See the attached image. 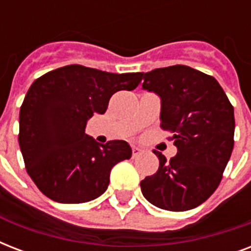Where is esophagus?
I'll use <instances>...</instances> for the list:
<instances>
[{"label": "esophagus", "instance_id": "obj_1", "mask_svg": "<svg viewBox=\"0 0 251 251\" xmlns=\"http://www.w3.org/2000/svg\"><path fill=\"white\" fill-rule=\"evenodd\" d=\"M142 151L141 149H138V147H133V157H138L139 155H142Z\"/></svg>", "mask_w": 251, "mask_h": 251}]
</instances>
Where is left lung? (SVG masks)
Instances as JSON below:
<instances>
[{
  "mask_svg": "<svg viewBox=\"0 0 251 251\" xmlns=\"http://www.w3.org/2000/svg\"><path fill=\"white\" fill-rule=\"evenodd\" d=\"M145 90L161 98L160 127L177 155L141 182L142 194L167 211H187L214 194L234 145V110L214 76L185 65L142 73Z\"/></svg>",
  "mask_w": 251,
  "mask_h": 251,
  "instance_id": "8db88e82",
  "label": "left lung"
}]
</instances>
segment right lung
Here are the masks:
<instances>
[{"instance_id": "add662e5", "label": "right lung", "mask_w": 251, "mask_h": 251, "mask_svg": "<svg viewBox=\"0 0 251 251\" xmlns=\"http://www.w3.org/2000/svg\"><path fill=\"white\" fill-rule=\"evenodd\" d=\"M141 74L68 65L31 84L18 141L25 171L43 194L54 202L84 203L106 190L112 168L130 159L131 149L118 139L98 143L84 133L87 120L105 113L113 94L137 88Z\"/></svg>"}]
</instances>
